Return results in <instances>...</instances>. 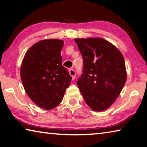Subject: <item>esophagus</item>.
Masks as SVG:
<instances>
[{
    "instance_id": "obj_1",
    "label": "esophagus",
    "mask_w": 147,
    "mask_h": 147,
    "mask_svg": "<svg viewBox=\"0 0 147 147\" xmlns=\"http://www.w3.org/2000/svg\"><path fill=\"white\" fill-rule=\"evenodd\" d=\"M69 74H70V75L72 77V78H73V80L75 79V77H76V72H75V71H74V69H69Z\"/></svg>"
}]
</instances>
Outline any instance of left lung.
Here are the masks:
<instances>
[{
  "label": "left lung",
  "mask_w": 147,
  "mask_h": 147,
  "mask_svg": "<svg viewBox=\"0 0 147 147\" xmlns=\"http://www.w3.org/2000/svg\"><path fill=\"white\" fill-rule=\"evenodd\" d=\"M83 57V71L77 85L87 104L96 111L108 108L126 80L123 54L102 38L75 39Z\"/></svg>",
  "instance_id": "8db88e82"
}]
</instances>
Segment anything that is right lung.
Listing matches in <instances>:
<instances>
[{
  "mask_svg": "<svg viewBox=\"0 0 147 147\" xmlns=\"http://www.w3.org/2000/svg\"><path fill=\"white\" fill-rule=\"evenodd\" d=\"M63 45L59 39L40 41L28 50L22 61L21 78L26 93L47 110L59 105L72 80L61 63Z\"/></svg>",
  "mask_w": 147,
  "mask_h": 147,
  "instance_id": "1",
  "label": "right lung"
}]
</instances>
